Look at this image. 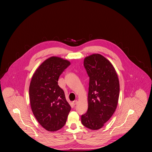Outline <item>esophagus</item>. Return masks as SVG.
Instances as JSON below:
<instances>
[{
  "instance_id": "34e87169",
  "label": "esophagus",
  "mask_w": 152,
  "mask_h": 152,
  "mask_svg": "<svg viewBox=\"0 0 152 152\" xmlns=\"http://www.w3.org/2000/svg\"><path fill=\"white\" fill-rule=\"evenodd\" d=\"M77 103V100H75V101H73V105H76Z\"/></svg>"
}]
</instances>
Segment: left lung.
Listing matches in <instances>:
<instances>
[{
	"label": "left lung",
	"mask_w": 152,
	"mask_h": 152,
	"mask_svg": "<svg viewBox=\"0 0 152 152\" xmlns=\"http://www.w3.org/2000/svg\"><path fill=\"white\" fill-rule=\"evenodd\" d=\"M85 69L90 77L88 111L81 116L82 124L91 130L102 128L114 113L120 84L112 64L100 54L86 57Z\"/></svg>",
	"instance_id": "1"
}]
</instances>
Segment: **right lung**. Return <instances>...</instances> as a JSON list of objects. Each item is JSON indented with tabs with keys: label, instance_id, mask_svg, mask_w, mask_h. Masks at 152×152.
Segmentation results:
<instances>
[{
	"label": "right lung",
	"instance_id": "obj_1",
	"mask_svg": "<svg viewBox=\"0 0 152 152\" xmlns=\"http://www.w3.org/2000/svg\"><path fill=\"white\" fill-rule=\"evenodd\" d=\"M70 65L67 60L52 56L36 70L30 83L32 113L40 125L50 132L58 131L65 125L71 110L58 83L59 77Z\"/></svg>",
	"mask_w": 152,
	"mask_h": 152
}]
</instances>
